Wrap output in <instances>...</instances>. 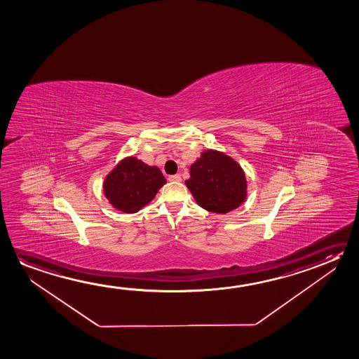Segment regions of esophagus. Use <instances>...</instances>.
Segmentation results:
<instances>
[{"label": "esophagus", "instance_id": "esophagus-1", "mask_svg": "<svg viewBox=\"0 0 359 359\" xmlns=\"http://www.w3.org/2000/svg\"><path fill=\"white\" fill-rule=\"evenodd\" d=\"M168 181H171V182H181L182 178H181L180 175H173V176L168 177Z\"/></svg>", "mask_w": 359, "mask_h": 359}]
</instances>
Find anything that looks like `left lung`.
<instances>
[{
  "label": "left lung",
  "mask_w": 359,
  "mask_h": 359,
  "mask_svg": "<svg viewBox=\"0 0 359 359\" xmlns=\"http://www.w3.org/2000/svg\"><path fill=\"white\" fill-rule=\"evenodd\" d=\"M184 183L199 207L218 215L233 211L247 198L243 168L231 156L211 148L191 165Z\"/></svg>",
  "instance_id": "1"
}]
</instances>
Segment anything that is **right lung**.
I'll list each match as a JSON object with an SVG mask.
<instances>
[{
    "mask_svg": "<svg viewBox=\"0 0 359 359\" xmlns=\"http://www.w3.org/2000/svg\"><path fill=\"white\" fill-rule=\"evenodd\" d=\"M165 178L160 168L135 156L125 157L103 180V194L109 205L123 213H136L156 197Z\"/></svg>",
    "mask_w": 359,
    "mask_h": 359,
    "instance_id": "obj_1",
    "label": "right lung"
}]
</instances>
